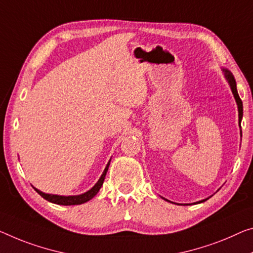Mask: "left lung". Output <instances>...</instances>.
<instances>
[{
  "mask_svg": "<svg viewBox=\"0 0 253 253\" xmlns=\"http://www.w3.org/2000/svg\"><path fill=\"white\" fill-rule=\"evenodd\" d=\"M223 72H224V75H225V78H226L228 84H230V87L232 89V92H233V95H234V98L236 100V104H238V108H239V123H240V126H241V120H242V116H243V104H242V100H241L240 96L238 94V89H236L235 79H234V77H233L232 73L228 71V70L223 69ZM165 200H167V199H165ZM206 200H207V199L197 201V203H194V204L204 203V201H206ZM167 201H169V200H167ZM169 203H170V201H169Z\"/></svg>",
  "mask_w": 253,
  "mask_h": 253,
  "instance_id": "8db88e82",
  "label": "left lung"
}]
</instances>
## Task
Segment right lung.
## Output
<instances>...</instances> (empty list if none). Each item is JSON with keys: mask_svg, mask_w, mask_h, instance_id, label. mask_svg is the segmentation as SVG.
Segmentation results:
<instances>
[{"mask_svg": "<svg viewBox=\"0 0 253 253\" xmlns=\"http://www.w3.org/2000/svg\"><path fill=\"white\" fill-rule=\"evenodd\" d=\"M110 162H108V164L106 165V167H105L102 176L99 177V180L97 181V183L94 186H92L90 190H88L87 192H84L83 194H79V196H57V194L44 193V192L40 191V190L36 189V188H34V189L36 190V192L40 194V196L44 198L45 200L49 201V203H53V204H56V205H62V206H72V205L84 204L90 199H92V198H94L96 194L98 193L99 189L102 188V185L104 183V180H105V176H106L108 166H110Z\"/></svg>", "mask_w": 253, "mask_h": 253, "instance_id": "1", "label": "right lung"}]
</instances>
